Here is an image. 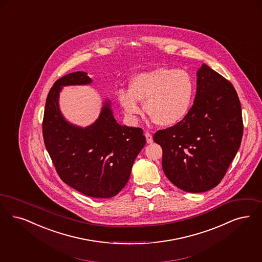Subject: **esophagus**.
I'll use <instances>...</instances> for the list:
<instances>
[{
	"instance_id": "esophagus-1",
	"label": "esophagus",
	"mask_w": 262,
	"mask_h": 262,
	"mask_svg": "<svg viewBox=\"0 0 262 262\" xmlns=\"http://www.w3.org/2000/svg\"><path fill=\"white\" fill-rule=\"evenodd\" d=\"M145 137H146L147 143H152L153 142V137H152V135L150 133L146 132L145 133Z\"/></svg>"
}]
</instances>
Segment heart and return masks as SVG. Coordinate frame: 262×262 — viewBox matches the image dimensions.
<instances>
[{
	"mask_svg": "<svg viewBox=\"0 0 262 262\" xmlns=\"http://www.w3.org/2000/svg\"><path fill=\"white\" fill-rule=\"evenodd\" d=\"M194 94V81L186 71L159 67L136 75L129 91H120L118 99L133 118L141 113L140 101L144 102L145 113L154 124L172 126L188 114Z\"/></svg>",
	"mask_w": 262,
	"mask_h": 262,
	"instance_id": "heart-1",
	"label": "heart"
}]
</instances>
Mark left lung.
<instances>
[{
    "label": "left lung",
    "instance_id": "8db88e82",
    "mask_svg": "<svg viewBox=\"0 0 262 262\" xmlns=\"http://www.w3.org/2000/svg\"><path fill=\"white\" fill-rule=\"evenodd\" d=\"M244 125L233 84L206 64L197 72V94L186 117L153 136L163 149L166 177L178 188L199 193L215 187L236 156Z\"/></svg>",
    "mask_w": 262,
    "mask_h": 262
}]
</instances>
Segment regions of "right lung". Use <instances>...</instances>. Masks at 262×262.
Here are the masks:
<instances>
[{
  "label": "right lung",
  "mask_w": 262,
  "mask_h": 262,
  "mask_svg": "<svg viewBox=\"0 0 262 262\" xmlns=\"http://www.w3.org/2000/svg\"><path fill=\"white\" fill-rule=\"evenodd\" d=\"M91 83L88 74L78 71L53 84L47 96L42 137L63 182L89 197L111 198L125 187L146 139L142 128L116 122L109 101L95 123L84 128L63 118L58 107L61 86Z\"/></svg>",
  "instance_id": "1"
}]
</instances>
